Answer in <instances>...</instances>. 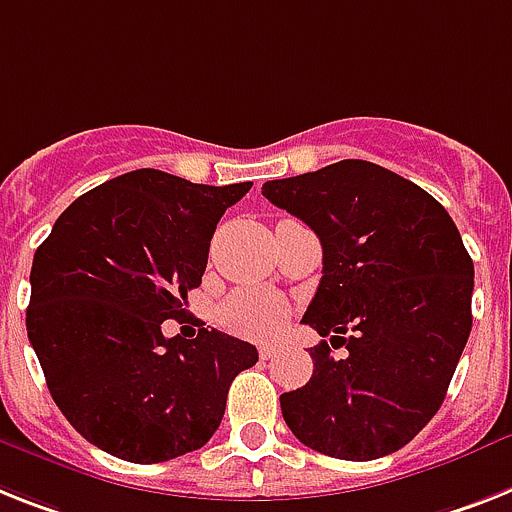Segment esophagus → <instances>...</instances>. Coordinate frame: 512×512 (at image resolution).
I'll list each match as a JSON object with an SVG mask.
<instances>
[{
    "label": "esophagus",
    "instance_id": "obj_1",
    "mask_svg": "<svg viewBox=\"0 0 512 512\" xmlns=\"http://www.w3.org/2000/svg\"><path fill=\"white\" fill-rule=\"evenodd\" d=\"M277 353H280V345H261V348H259L261 361H269V358H274Z\"/></svg>",
    "mask_w": 512,
    "mask_h": 512
}]
</instances>
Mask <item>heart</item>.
Segmentation results:
<instances>
[{
    "label": "heart",
    "mask_w": 512,
    "mask_h": 512,
    "mask_svg": "<svg viewBox=\"0 0 512 512\" xmlns=\"http://www.w3.org/2000/svg\"><path fill=\"white\" fill-rule=\"evenodd\" d=\"M219 319L235 335L264 340L287 322V303L280 295L256 290V287H243L222 303Z\"/></svg>",
    "instance_id": "obj_1"
}]
</instances>
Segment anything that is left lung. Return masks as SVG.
Wrapping results in <instances>:
<instances>
[{
  "label": "left lung",
  "mask_w": 512,
  "mask_h": 512,
  "mask_svg": "<svg viewBox=\"0 0 512 512\" xmlns=\"http://www.w3.org/2000/svg\"><path fill=\"white\" fill-rule=\"evenodd\" d=\"M261 193L322 240L303 324L348 350L311 348L308 384L280 395L285 424L332 458L395 453L439 411L471 335L474 261L458 227L424 188L363 159L269 180Z\"/></svg>",
  "instance_id": "1"
}]
</instances>
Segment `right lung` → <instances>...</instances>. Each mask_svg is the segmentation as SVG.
<instances>
[{
	"mask_svg": "<svg viewBox=\"0 0 512 512\" xmlns=\"http://www.w3.org/2000/svg\"><path fill=\"white\" fill-rule=\"evenodd\" d=\"M251 185L125 172L75 198L38 246L28 340L59 411L104 453L162 463L204 447L232 379L259 361L219 329L162 335L201 285L217 222Z\"/></svg>",
	"mask_w": 512,
	"mask_h": 512,
	"instance_id": "1",
	"label": "right lung"
}]
</instances>
